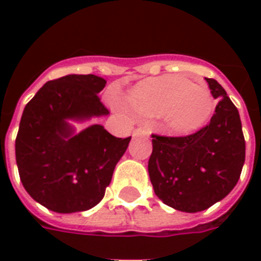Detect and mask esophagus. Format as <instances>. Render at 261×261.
<instances>
[{"label": "esophagus", "instance_id": "1", "mask_svg": "<svg viewBox=\"0 0 261 261\" xmlns=\"http://www.w3.org/2000/svg\"><path fill=\"white\" fill-rule=\"evenodd\" d=\"M133 136L134 137H148L149 136V130H148L147 127H138V128H136V130H134Z\"/></svg>", "mask_w": 261, "mask_h": 261}]
</instances>
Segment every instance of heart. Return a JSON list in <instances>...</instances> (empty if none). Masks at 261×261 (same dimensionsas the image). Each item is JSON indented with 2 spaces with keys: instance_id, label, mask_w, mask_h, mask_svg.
I'll return each mask as SVG.
<instances>
[{
  "instance_id": "1",
  "label": "heart",
  "mask_w": 261,
  "mask_h": 261,
  "mask_svg": "<svg viewBox=\"0 0 261 261\" xmlns=\"http://www.w3.org/2000/svg\"><path fill=\"white\" fill-rule=\"evenodd\" d=\"M127 100L137 113L159 117L164 128L175 134L200 130L214 112V97L205 86L172 75L141 81Z\"/></svg>"
}]
</instances>
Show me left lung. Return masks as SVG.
Masks as SVG:
<instances>
[{"label": "left lung", "mask_w": 261, "mask_h": 261, "mask_svg": "<svg viewBox=\"0 0 261 261\" xmlns=\"http://www.w3.org/2000/svg\"><path fill=\"white\" fill-rule=\"evenodd\" d=\"M219 99L205 127L186 137L152 134L148 172L159 200L183 213L207 210L232 192L245 164V137L239 112L213 78H205Z\"/></svg>", "instance_id": "obj_1"}]
</instances>
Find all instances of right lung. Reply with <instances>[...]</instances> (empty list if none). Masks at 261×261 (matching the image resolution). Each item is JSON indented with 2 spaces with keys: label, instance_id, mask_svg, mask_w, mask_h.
Wrapping results in <instances>:
<instances>
[{
  "label": "right lung",
  "instance_id": "right-lung-1",
  "mask_svg": "<svg viewBox=\"0 0 261 261\" xmlns=\"http://www.w3.org/2000/svg\"><path fill=\"white\" fill-rule=\"evenodd\" d=\"M106 81L93 74L65 75L46 82L28 103L15 141L16 165L35 201L61 214L100 202L131 137L117 138L100 124L80 134L68 120L106 116L97 93Z\"/></svg>",
  "mask_w": 261,
  "mask_h": 261
}]
</instances>
